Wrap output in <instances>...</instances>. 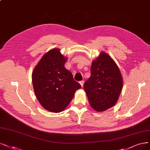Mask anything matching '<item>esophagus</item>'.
<instances>
[{
    "label": "esophagus",
    "mask_w": 150,
    "mask_h": 150,
    "mask_svg": "<svg viewBox=\"0 0 150 150\" xmlns=\"http://www.w3.org/2000/svg\"><path fill=\"white\" fill-rule=\"evenodd\" d=\"M84 81L83 80H82V81H80V85H81V87H83V84H84Z\"/></svg>",
    "instance_id": "34e87169"
}]
</instances>
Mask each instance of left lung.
Masks as SVG:
<instances>
[{
	"mask_svg": "<svg viewBox=\"0 0 150 150\" xmlns=\"http://www.w3.org/2000/svg\"><path fill=\"white\" fill-rule=\"evenodd\" d=\"M123 86L120 71L113 59L102 52L93 62L91 76L83 85L91 106L98 112L117 103Z\"/></svg>",
	"mask_w": 150,
	"mask_h": 150,
	"instance_id": "left-lung-1",
	"label": "left lung"
}]
</instances>
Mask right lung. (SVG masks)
Returning <instances> with one entry per match:
<instances>
[{
  "label": "right lung",
  "mask_w": 150,
  "mask_h": 150,
  "mask_svg": "<svg viewBox=\"0 0 150 150\" xmlns=\"http://www.w3.org/2000/svg\"><path fill=\"white\" fill-rule=\"evenodd\" d=\"M67 59L59 49L44 54L32 74L35 93L41 106L52 112H62L81 85L65 68Z\"/></svg>",
  "instance_id": "obj_1"
}]
</instances>
